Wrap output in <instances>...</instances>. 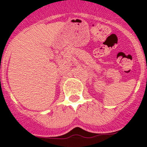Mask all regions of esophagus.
<instances>
[{"label":"esophagus","instance_id":"esophagus-1","mask_svg":"<svg viewBox=\"0 0 147 147\" xmlns=\"http://www.w3.org/2000/svg\"><path fill=\"white\" fill-rule=\"evenodd\" d=\"M82 131V129H81L80 128H77V129L75 130V133H81Z\"/></svg>","mask_w":147,"mask_h":147}]
</instances>
